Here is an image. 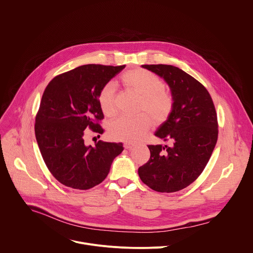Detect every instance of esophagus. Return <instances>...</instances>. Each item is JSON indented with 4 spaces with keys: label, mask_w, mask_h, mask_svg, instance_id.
I'll list each match as a JSON object with an SVG mask.
<instances>
[{
    "label": "esophagus",
    "mask_w": 253,
    "mask_h": 253,
    "mask_svg": "<svg viewBox=\"0 0 253 253\" xmlns=\"http://www.w3.org/2000/svg\"><path fill=\"white\" fill-rule=\"evenodd\" d=\"M134 147V144L131 142H125L124 143V148L125 149H132Z\"/></svg>",
    "instance_id": "esophagus-1"
}]
</instances>
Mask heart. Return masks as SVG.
Listing matches in <instances>:
<instances>
[{
    "label": "heart",
    "mask_w": 253,
    "mask_h": 253,
    "mask_svg": "<svg viewBox=\"0 0 253 253\" xmlns=\"http://www.w3.org/2000/svg\"><path fill=\"white\" fill-rule=\"evenodd\" d=\"M122 86L139 96L134 117H120L111 122L108 133L115 140L138 141L145 135L152 122L155 125L164 123L174 109L173 95L165 89L162 78L144 69H133L120 77ZM98 104L106 117H114L117 113L115 105V87L105 84L98 92Z\"/></svg>",
    "instance_id": "heart-1"
}]
</instances>
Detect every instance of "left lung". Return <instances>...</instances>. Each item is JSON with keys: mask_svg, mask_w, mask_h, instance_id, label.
<instances>
[{"mask_svg": "<svg viewBox=\"0 0 253 253\" xmlns=\"http://www.w3.org/2000/svg\"><path fill=\"white\" fill-rule=\"evenodd\" d=\"M142 67L168 83L174 109L155 133L171 145H148L150 158L138 174L157 192H176L194 182L207 165L218 138L217 114L207 89L181 69L163 64Z\"/></svg>", "mask_w": 253, "mask_h": 253, "instance_id": "obj_1", "label": "left lung"}]
</instances>
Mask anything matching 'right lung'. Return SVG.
I'll use <instances>...</instances> for the list:
<instances>
[{"mask_svg":"<svg viewBox=\"0 0 253 253\" xmlns=\"http://www.w3.org/2000/svg\"><path fill=\"white\" fill-rule=\"evenodd\" d=\"M125 68L88 64L54 77L36 115L35 135L44 162L60 183L86 190L107 177L122 143H84L87 130L103 134L98 92ZM100 137V135H98Z\"/></svg>","mask_w":253,"mask_h":253,"instance_id":"obj_1","label":"right lung"}]
</instances>
